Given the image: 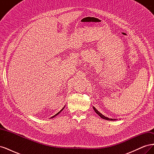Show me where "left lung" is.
<instances>
[{
	"mask_svg": "<svg viewBox=\"0 0 154 154\" xmlns=\"http://www.w3.org/2000/svg\"><path fill=\"white\" fill-rule=\"evenodd\" d=\"M93 109H94V111L96 112V113L97 115H99L102 119H106V120H114V119H109V118H108L107 117H105V116H104L103 115H102L100 112H99L97 111V110L94 108V107H93Z\"/></svg>",
	"mask_w": 154,
	"mask_h": 154,
	"instance_id": "8db88e82",
	"label": "left lung"
}]
</instances>
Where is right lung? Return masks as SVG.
I'll return each instance as SVG.
<instances>
[{
  "mask_svg": "<svg viewBox=\"0 0 154 154\" xmlns=\"http://www.w3.org/2000/svg\"><path fill=\"white\" fill-rule=\"evenodd\" d=\"M63 109H64V107H63V109H62V110H60V112H58V113H57V114H55V115H54V116H52V118H54V117H55V116H57V115H58V114H60V112H62V110H63Z\"/></svg>",
  "mask_w": 154,
  "mask_h": 154,
  "instance_id": "add662e5",
  "label": "right lung"
}]
</instances>
